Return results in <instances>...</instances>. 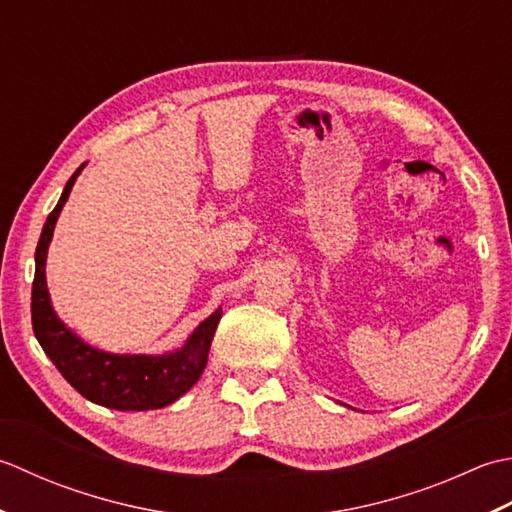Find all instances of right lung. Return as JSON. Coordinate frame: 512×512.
Masks as SVG:
<instances>
[{
	"label": "right lung",
	"instance_id": "1",
	"mask_svg": "<svg viewBox=\"0 0 512 512\" xmlns=\"http://www.w3.org/2000/svg\"><path fill=\"white\" fill-rule=\"evenodd\" d=\"M83 165L68 179L37 243L33 305H30L35 338L59 373L86 400L117 411L163 409L179 400L201 378L223 309L218 307L187 336L183 347L168 353H110L92 347L66 327V322L52 309L46 285V258L57 218Z\"/></svg>",
	"mask_w": 512,
	"mask_h": 512
}]
</instances>
